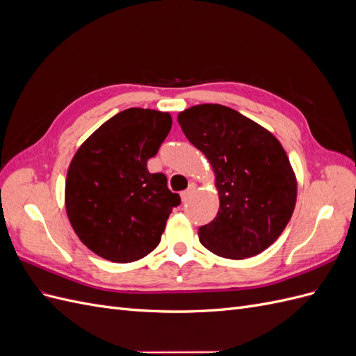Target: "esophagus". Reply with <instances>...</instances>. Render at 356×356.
I'll use <instances>...</instances> for the list:
<instances>
[{
	"instance_id": "obj_1",
	"label": "esophagus",
	"mask_w": 356,
	"mask_h": 356,
	"mask_svg": "<svg viewBox=\"0 0 356 356\" xmlns=\"http://www.w3.org/2000/svg\"><path fill=\"white\" fill-rule=\"evenodd\" d=\"M195 188H196V186H195V184H191L187 190L182 191V193H181V200H182V202H187V200H188V197L191 196V193L195 191Z\"/></svg>"
}]
</instances>
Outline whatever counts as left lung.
<instances>
[{"instance_id":"8db88e82","label":"left lung","mask_w":356,"mask_h":356,"mask_svg":"<svg viewBox=\"0 0 356 356\" xmlns=\"http://www.w3.org/2000/svg\"><path fill=\"white\" fill-rule=\"evenodd\" d=\"M188 141L207 156L220 196L217 217L199 229L200 243L242 260L270 246L294 212L297 179L281 143L260 124L220 104L178 114Z\"/></svg>"}]
</instances>
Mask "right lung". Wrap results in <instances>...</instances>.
Listing matches in <instances>:
<instances>
[{
    "label": "right lung",
    "mask_w": 356,
    "mask_h": 356,
    "mask_svg": "<svg viewBox=\"0 0 356 356\" xmlns=\"http://www.w3.org/2000/svg\"><path fill=\"white\" fill-rule=\"evenodd\" d=\"M170 126L169 113L127 108L96 129L72 157L68 218L80 241L105 260L131 263L152 252L181 203L165 174L147 169Z\"/></svg>",
    "instance_id": "right-lung-1"
}]
</instances>
